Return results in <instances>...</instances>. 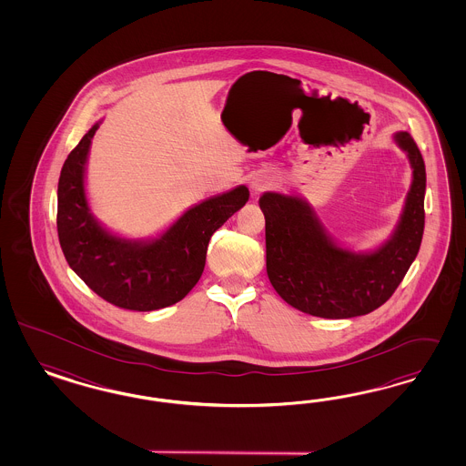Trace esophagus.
Here are the masks:
<instances>
[{
    "label": "esophagus",
    "mask_w": 466,
    "mask_h": 466,
    "mask_svg": "<svg viewBox=\"0 0 466 466\" xmlns=\"http://www.w3.org/2000/svg\"><path fill=\"white\" fill-rule=\"evenodd\" d=\"M265 187H267V181L265 179H254L253 183H251V189H253L254 195L261 193Z\"/></svg>",
    "instance_id": "1"
}]
</instances>
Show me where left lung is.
I'll list each match as a JSON object with an SVG mask.
<instances>
[{
	"mask_svg": "<svg viewBox=\"0 0 466 466\" xmlns=\"http://www.w3.org/2000/svg\"><path fill=\"white\" fill-rule=\"evenodd\" d=\"M395 138L409 154L413 181L395 236L374 253L335 246L299 198L265 193L259 199L269 282L292 308L326 319L362 316L393 296L407 275L422 242L425 164L410 133Z\"/></svg>",
	"mask_w": 466,
	"mask_h": 466,
	"instance_id": "left-lung-1",
	"label": "left lung"
}]
</instances>
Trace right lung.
Returning a JSON list of instances; mask_svg holds the SVG:
<instances>
[{
  "label": "right lung",
  "mask_w": 466,
  "mask_h": 466,
  "mask_svg": "<svg viewBox=\"0 0 466 466\" xmlns=\"http://www.w3.org/2000/svg\"><path fill=\"white\" fill-rule=\"evenodd\" d=\"M97 127L71 150L59 176L56 224L63 254L97 296L121 309L172 306L197 285L213 232L246 205L249 191L239 186L199 203L152 242L114 238L94 220L85 199V160Z\"/></svg>",
  "instance_id": "obj_1"
}]
</instances>
